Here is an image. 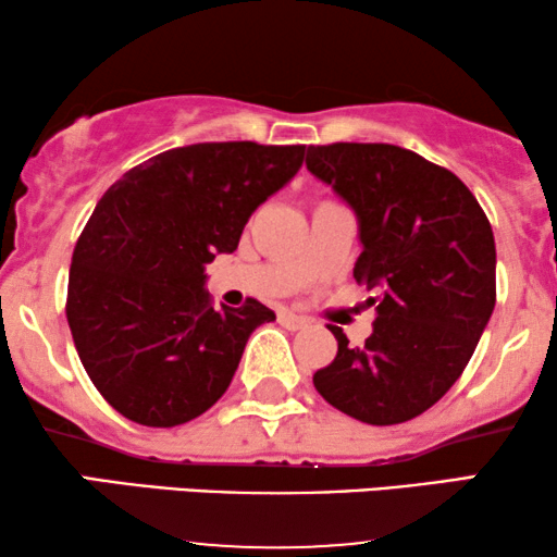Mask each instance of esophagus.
I'll return each mask as SVG.
<instances>
[{"label": "esophagus", "instance_id": "1", "mask_svg": "<svg viewBox=\"0 0 557 557\" xmlns=\"http://www.w3.org/2000/svg\"><path fill=\"white\" fill-rule=\"evenodd\" d=\"M278 322L281 326H286V330L296 332V330H304V326L309 324V319L294 314V311H278Z\"/></svg>", "mask_w": 557, "mask_h": 557}]
</instances>
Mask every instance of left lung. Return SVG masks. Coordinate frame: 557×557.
Listing matches in <instances>:
<instances>
[{
    "label": "left lung",
    "instance_id": "8db88e82",
    "mask_svg": "<svg viewBox=\"0 0 557 557\" xmlns=\"http://www.w3.org/2000/svg\"><path fill=\"white\" fill-rule=\"evenodd\" d=\"M309 172L360 220L355 281L377 288L375 330L314 372L319 395L370 425L421 416L461 377L497 301L492 225L471 189L393 144L309 147Z\"/></svg>",
    "mask_w": 557,
    "mask_h": 557
}]
</instances>
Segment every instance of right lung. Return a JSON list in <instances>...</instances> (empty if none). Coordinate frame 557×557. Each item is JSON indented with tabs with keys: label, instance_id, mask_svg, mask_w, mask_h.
<instances>
[{
	"label": "right lung",
	"instance_id": "right-lung-1",
	"mask_svg": "<svg viewBox=\"0 0 557 557\" xmlns=\"http://www.w3.org/2000/svg\"><path fill=\"white\" fill-rule=\"evenodd\" d=\"M304 144L205 141L136 164L98 200L73 250L65 317L90 383L128 421L172 429L215 406L261 301L215 309L205 263L299 172Z\"/></svg>",
	"mask_w": 557,
	"mask_h": 557
}]
</instances>
